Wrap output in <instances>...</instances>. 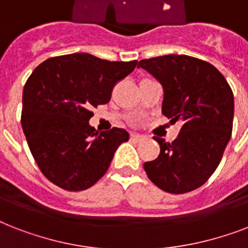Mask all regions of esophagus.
<instances>
[{
  "label": "esophagus",
  "mask_w": 248,
  "mask_h": 248,
  "mask_svg": "<svg viewBox=\"0 0 248 248\" xmlns=\"http://www.w3.org/2000/svg\"><path fill=\"white\" fill-rule=\"evenodd\" d=\"M130 138H131L132 141H136V143H138V141H141V140L144 139V135H140V134L131 132V136H130Z\"/></svg>",
  "instance_id": "1"
}]
</instances>
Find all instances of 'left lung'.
I'll use <instances>...</instances> for the list:
<instances>
[{
	"label": "left lung",
	"instance_id": "obj_1",
	"mask_svg": "<svg viewBox=\"0 0 248 248\" xmlns=\"http://www.w3.org/2000/svg\"><path fill=\"white\" fill-rule=\"evenodd\" d=\"M141 67L163 87L162 113L180 122L172 143L161 138V152L144 163L149 180L171 194H184L210 179L231 140L234 99L227 79L212 64L188 55L140 60Z\"/></svg>",
	"mask_w": 248,
	"mask_h": 248
}]
</instances>
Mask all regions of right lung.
<instances>
[{"instance_id": "1", "label": "right lung", "mask_w": 248, "mask_h": 248, "mask_svg": "<svg viewBox=\"0 0 248 248\" xmlns=\"http://www.w3.org/2000/svg\"><path fill=\"white\" fill-rule=\"evenodd\" d=\"M138 62H109L77 52L45 60L23 90L21 127L45 177L68 192L93 186L104 176L128 132H99L89 124L93 108L107 104L117 83Z\"/></svg>"}]
</instances>
